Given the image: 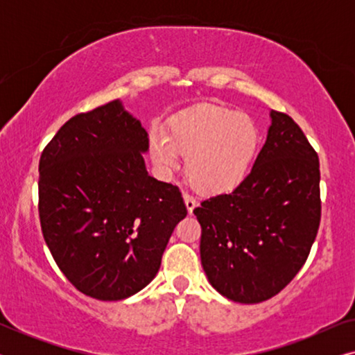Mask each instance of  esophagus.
Returning <instances> with one entry per match:
<instances>
[{"mask_svg": "<svg viewBox=\"0 0 355 355\" xmlns=\"http://www.w3.org/2000/svg\"><path fill=\"white\" fill-rule=\"evenodd\" d=\"M182 197H184V203H186L187 211H189V213H192V211H193V208L197 207L196 198H193L192 196H189V193H182Z\"/></svg>", "mask_w": 355, "mask_h": 355, "instance_id": "1", "label": "esophagus"}]
</instances>
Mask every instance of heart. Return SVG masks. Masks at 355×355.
Returning a JSON list of instances; mask_svg holds the SVG:
<instances>
[{"mask_svg":"<svg viewBox=\"0 0 355 355\" xmlns=\"http://www.w3.org/2000/svg\"><path fill=\"white\" fill-rule=\"evenodd\" d=\"M261 144L259 125L249 114L223 105L203 103L174 116L166 134H150V157L163 173L186 157V176L207 196L234 191L249 176Z\"/></svg>","mask_w":355,"mask_h":355,"instance_id":"obj_1","label":"heart"}]
</instances>
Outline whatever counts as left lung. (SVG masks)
<instances>
[{"label":"left lung","instance_id":"left-lung-1","mask_svg":"<svg viewBox=\"0 0 355 355\" xmlns=\"http://www.w3.org/2000/svg\"><path fill=\"white\" fill-rule=\"evenodd\" d=\"M266 142L249 176L231 193L193 210L210 284L241 304L268 300L288 286L317 237L318 155L291 116L271 111Z\"/></svg>","mask_w":355,"mask_h":355}]
</instances>
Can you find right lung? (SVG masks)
Wrapping results in <instances>:
<instances>
[{
  "label": "right lung",
  "instance_id": "right-lung-1",
  "mask_svg": "<svg viewBox=\"0 0 355 355\" xmlns=\"http://www.w3.org/2000/svg\"><path fill=\"white\" fill-rule=\"evenodd\" d=\"M147 150V130L114 100L71 118L40 157L43 237L62 275L94 299L144 289L187 215L179 189L148 176Z\"/></svg>",
  "mask_w": 355,
  "mask_h": 355
}]
</instances>
